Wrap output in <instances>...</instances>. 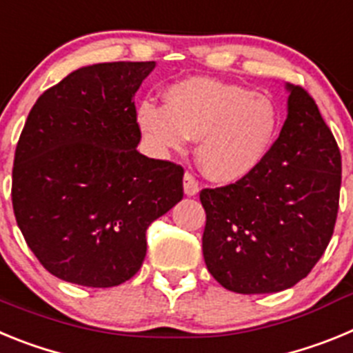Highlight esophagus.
<instances>
[{"label":"esophagus","mask_w":353,"mask_h":353,"mask_svg":"<svg viewBox=\"0 0 353 353\" xmlns=\"http://www.w3.org/2000/svg\"><path fill=\"white\" fill-rule=\"evenodd\" d=\"M199 191V185H198V180L192 176L191 173H185L183 174V192L187 196H196Z\"/></svg>","instance_id":"34e87169"}]
</instances>
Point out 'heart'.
<instances>
[{"label": "heart", "mask_w": 353, "mask_h": 353, "mask_svg": "<svg viewBox=\"0 0 353 353\" xmlns=\"http://www.w3.org/2000/svg\"><path fill=\"white\" fill-rule=\"evenodd\" d=\"M166 104L145 101L136 120L157 155L180 152L198 139L196 159L212 182L236 183L251 176L272 152L281 130L276 102L265 93L217 79L192 77L171 84Z\"/></svg>", "instance_id": "b5f03b06"}]
</instances>
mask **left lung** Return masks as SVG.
<instances>
[{
	"label": "left lung",
	"mask_w": 353,
	"mask_h": 353,
	"mask_svg": "<svg viewBox=\"0 0 353 353\" xmlns=\"http://www.w3.org/2000/svg\"><path fill=\"white\" fill-rule=\"evenodd\" d=\"M288 114L272 152L242 182L203 189V258L236 293H276L311 272L334 233L341 154L318 105L286 84Z\"/></svg>",
	"instance_id": "obj_1"
}]
</instances>
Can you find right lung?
<instances>
[{"label": "right lung", "instance_id": "add662e5", "mask_svg": "<svg viewBox=\"0 0 353 353\" xmlns=\"http://www.w3.org/2000/svg\"><path fill=\"white\" fill-rule=\"evenodd\" d=\"M155 61L83 67L46 90L15 148L12 205L43 269L111 288L141 269L146 230L183 196V170L138 152L134 95Z\"/></svg>", "mask_w": 353, "mask_h": 353}]
</instances>
